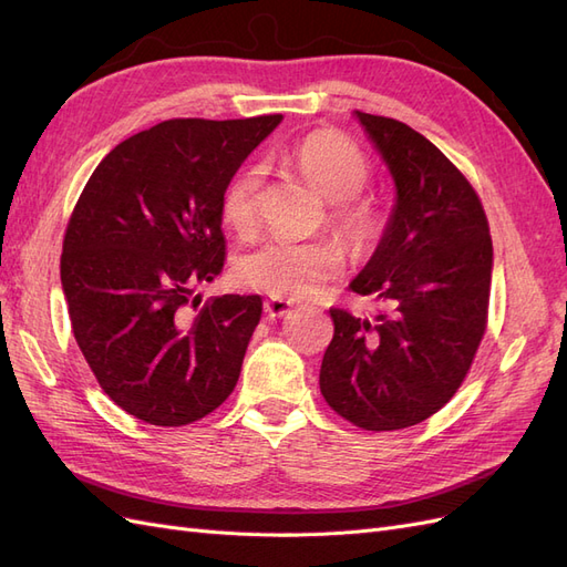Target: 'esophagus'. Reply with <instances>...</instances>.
<instances>
[{"mask_svg":"<svg viewBox=\"0 0 567 567\" xmlns=\"http://www.w3.org/2000/svg\"><path fill=\"white\" fill-rule=\"evenodd\" d=\"M265 312L269 319H279V317H288L293 312V305L290 300H281V298H267L265 300Z\"/></svg>","mask_w":567,"mask_h":567,"instance_id":"1","label":"esophagus"}]
</instances>
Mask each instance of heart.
<instances>
[{
    "instance_id": "heart-1",
    "label": "heart",
    "mask_w": 567,
    "mask_h": 567,
    "mask_svg": "<svg viewBox=\"0 0 567 567\" xmlns=\"http://www.w3.org/2000/svg\"><path fill=\"white\" fill-rule=\"evenodd\" d=\"M296 173L326 198V221L357 255H369L385 234L381 205L364 194L373 179L371 161L348 136L333 130L305 134L284 151ZM262 167L244 165L231 175L219 198V215L238 236H250L260 219ZM346 248L338 238L267 241L236 260V281L271 298L302 300L346 269Z\"/></svg>"
}]
</instances>
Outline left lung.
<instances>
[{
  "label": "left lung",
  "mask_w": 567,
  "mask_h": 567,
  "mask_svg": "<svg viewBox=\"0 0 567 567\" xmlns=\"http://www.w3.org/2000/svg\"><path fill=\"white\" fill-rule=\"evenodd\" d=\"M398 186L381 246L350 284L373 321L331 307L319 388L362 431H400L447 404L487 329L489 221L468 177L400 120L357 113Z\"/></svg>",
  "instance_id": "obj_1"
}]
</instances>
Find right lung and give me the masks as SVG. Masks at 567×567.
Here are the masks:
<instances>
[{
    "label": "right lung",
    "mask_w": 567,
    "mask_h": 567,
    "mask_svg": "<svg viewBox=\"0 0 567 567\" xmlns=\"http://www.w3.org/2000/svg\"><path fill=\"white\" fill-rule=\"evenodd\" d=\"M281 115L175 117L120 142L68 219L61 284L101 390L134 419L177 427L236 388L260 296L196 286L225 267L219 198Z\"/></svg>",
    "instance_id": "right-lung-1"
}]
</instances>
